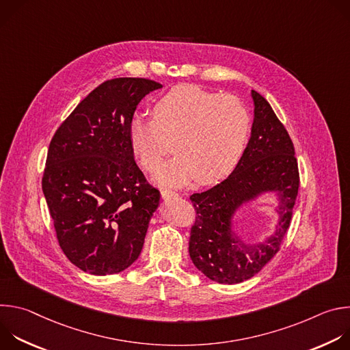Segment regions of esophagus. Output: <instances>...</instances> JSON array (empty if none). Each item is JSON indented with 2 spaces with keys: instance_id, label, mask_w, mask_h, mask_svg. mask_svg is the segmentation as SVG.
Listing matches in <instances>:
<instances>
[{
  "instance_id": "esophagus-1",
  "label": "esophagus",
  "mask_w": 350,
  "mask_h": 350,
  "mask_svg": "<svg viewBox=\"0 0 350 350\" xmlns=\"http://www.w3.org/2000/svg\"><path fill=\"white\" fill-rule=\"evenodd\" d=\"M180 196V193H177V192H174V191H169V189H165V191H162V198L163 199H172V198H178Z\"/></svg>"
}]
</instances>
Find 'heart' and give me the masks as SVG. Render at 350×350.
Returning a JSON list of instances; mask_svg holds the SVG:
<instances>
[{
    "label": "heart",
    "instance_id": "b5f03b06",
    "mask_svg": "<svg viewBox=\"0 0 350 350\" xmlns=\"http://www.w3.org/2000/svg\"><path fill=\"white\" fill-rule=\"evenodd\" d=\"M152 116L131 118L129 141L149 173L161 166L173 141L177 154L155 177L163 187H183L193 178L201 184L226 178L239 163L251 133V118L237 98L191 84L163 94Z\"/></svg>",
    "mask_w": 350,
    "mask_h": 350
}]
</instances>
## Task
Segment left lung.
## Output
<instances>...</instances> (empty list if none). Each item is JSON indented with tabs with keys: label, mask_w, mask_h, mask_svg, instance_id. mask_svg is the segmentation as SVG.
Returning <instances> with one entry per match:
<instances>
[{
	"label": "left lung",
	"mask_w": 350,
	"mask_h": 350,
	"mask_svg": "<svg viewBox=\"0 0 350 350\" xmlns=\"http://www.w3.org/2000/svg\"><path fill=\"white\" fill-rule=\"evenodd\" d=\"M252 135L234 172L213 188L189 196L195 223L189 256L198 270L220 284H238L258 274L280 251L292 220L299 170L292 139L266 98L252 90ZM280 196L276 231L263 243L247 244L232 232L236 209L263 191Z\"/></svg>",
	"instance_id": "obj_1"
}]
</instances>
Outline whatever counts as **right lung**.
<instances>
[{
    "instance_id": "obj_1",
    "label": "right lung",
    "mask_w": 350,
    "mask_h": 350,
    "mask_svg": "<svg viewBox=\"0 0 350 350\" xmlns=\"http://www.w3.org/2000/svg\"><path fill=\"white\" fill-rule=\"evenodd\" d=\"M161 87L139 77L107 80L49 142L42 192L61 249L85 273H120L141 254L161 192L134 161L129 123L141 99Z\"/></svg>"
}]
</instances>
